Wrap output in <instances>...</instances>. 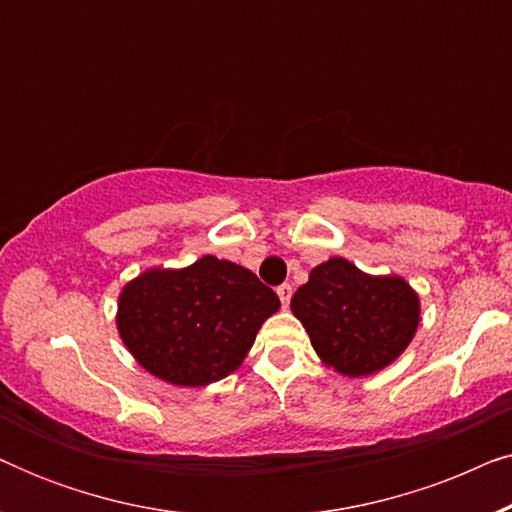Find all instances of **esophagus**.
<instances>
[{
	"label": "esophagus",
	"instance_id": "esophagus-1",
	"mask_svg": "<svg viewBox=\"0 0 512 512\" xmlns=\"http://www.w3.org/2000/svg\"><path fill=\"white\" fill-rule=\"evenodd\" d=\"M277 296H279V300H282V305L286 307L291 303V296H293V286L291 284H282V286H277Z\"/></svg>",
	"mask_w": 512,
	"mask_h": 512
}]
</instances>
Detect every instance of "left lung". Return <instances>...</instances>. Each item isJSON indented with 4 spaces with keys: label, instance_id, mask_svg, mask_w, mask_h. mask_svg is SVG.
<instances>
[{
    "label": "left lung",
    "instance_id": "obj_1",
    "mask_svg": "<svg viewBox=\"0 0 512 512\" xmlns=\"http://www.w3.org/2000/svg\"><path fill=\"white\" fill-rule=\"evenodd\" d=\"M291 312L305 326L321 363L347 377L391 366L415 338L419 296L398 275H368L333 256L312 268L293 293Z\"/></svg>",
    "mask_w": 512,
    "mask_h": 512
}]
</instances>
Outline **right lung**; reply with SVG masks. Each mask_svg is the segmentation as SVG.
Wrapping results in <instances>:
<instances>
[{"instance_id":"right-lung-1","label":"right lung","mask_w":512,"mask_h":512,"mask_svg":"<svg viewBox=\"0 0 512 512\" xmlns=\"http://www.w3.org/2000/svg\"><path fill=\"white\" fill-rule=\"evenodd\" d=\"M277 293L233 261L202 256L186 268H149L118 296L116 328L146 373L207 387L242 366Z\"/></svg>"}]
</instances>
